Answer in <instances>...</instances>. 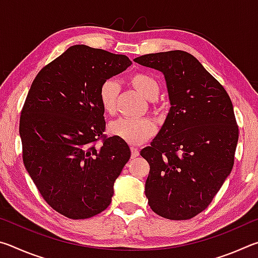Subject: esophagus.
<instances>
[{
	"label": "esophagus",
	"mask_w": 258,
	"mask_h": 258,
	"mask_svg": "<svg viewBox=\"0 0 258 258\" xmlns=\"http://www.w3.org/2000/svg\"><path fill=\"white\" fill-rule=\"evenodd\" d=\"M131 152H132V158H135V157L139 156V149L135 147H131Z\"/></svg>",
	"instance_id": "esophagus-1"
}]
</instances>
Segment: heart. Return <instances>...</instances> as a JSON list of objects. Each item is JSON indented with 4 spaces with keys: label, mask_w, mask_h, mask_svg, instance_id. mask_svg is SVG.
Returning a JSON list of instances; mask_svg holds the SVG:
<instances>
[{
    "label": "heart",
    "mask_w": 258,
    "mask_h": 258,
    "mask_svg": "<svg viewBox=\"0 0 258 258\" xmlns=\"http://www.w3.org/2000/svg\"><path fill=\"white\" fill-rule=\"evenodd\" d=\"M130 83L148 100H155L160 92L156 78L147 73H134L130 76ZM120 92L119 83L113 78L103 81L99 87V101L102 110L112 115L116 111L117 99ZM109 132L130 145H142L156 133V124L150 118H118L109 124Z\"/></svg>",
    "instance_id": "heart-1"
}]
</instances>
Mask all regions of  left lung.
<instances>
[{
  "label": "left lung",
  "mask_w": 258,
  "mask_h": 258,
  "mask_svg": "<svg viewBox=\"0 0 258 258\" xmlns=\"http://www.w3.org/2000/svg\"><path fill=\"white\" fill-rule=\"evenodd\" d=\"M164 74L171 108L151 146L146 196L157 215L189 220L206 209L232 171L239 130L224 87L194 55L175 50L134 59Z\"/></svg>",
  "instance_id": "obj_1"
}]
</instances>
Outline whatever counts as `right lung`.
I'll use <instances>...</instances> for the list:
<instances>
[{
  "instance_id": "1",
  "label": "right lung",
  "mask_w": 258,
  "mask_h": 258,
  "mask_svg": "<svg viewBox=\"0 0 258 258\" xmlns=\"http://www.w3.org/2000/svg\"><path fill=\"white\" fill-rule=\"evenodd\" d=\"M131 63L124 54L74 45L42 68L28 91L19 124L24 165L45 202L72 220L110 205L131 157L124 140L103 134L98 94L103 81Z\"/></svg>"
}]
</instances>
